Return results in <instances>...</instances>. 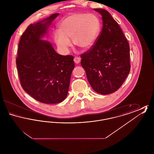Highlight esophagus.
Returning <instances> with one entry per match:
<instances>
[{"label": "esophagus", "mask_w": 154, "mask_h": 154, "mask_svg": "<svg viewBox=\"0 0 154 154\" xmlns=\"http://www.w3.org/2000/svg\"><path fill=\"white\" fill-rule=\"evenodd\" d=\"M81 58L79 57H75L74 58V62L75 63H79L80 62Z\"/></svg>", "instance_id": "1"}]
</instances>
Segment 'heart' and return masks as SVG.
<instances>
[{
  "label": "heart",
  "mask_w": 154,
  "mask_h": 154,
  "mask_svg": "<svg viewBox=\"0 0 154 154\" xmlns=\"http://www.w3.org/2000/svg\"><path fill=\"white\" fill-rule=\"evenodd\" d=\"M101 23L97 16L87 13H75L64 18L59 25V32L54 33L57 45L62 51H68L70 39L84 50L91 48L100 34Z\"/></svg>",
  "instance_id": "heart-1"
}]
</instances>
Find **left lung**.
<instances>
[{
  "label": "left lung",
  "mask_w": 154,
  "mask_h": 154,
  "mask_svg": "<svg viewBox=\"0 0 154 154\" xmlns=\"http://www.w3.org/2000/svg\"><path fill=\"white\" fill-rule=\"evenodd\" d=\"M94 10L102 16V29L94 45L81 55V65L92 89L108 95L121 87L130 72L129 44L107 10Z\"/></svg>",
  "instance_id": "8db88e82"
}]
</instances>
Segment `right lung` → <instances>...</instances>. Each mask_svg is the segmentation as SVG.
Masks as SVG:
<instances>
[{"mask_svg": "<svg viewBox=\"0 0 154 154\" xmlns=\"http://www.w3.org/2000/svg\"><path fill=\"white\" fill-rule=\"evenodd\" d=\"M29 25L18 44L16 65L23 89L40 102L55 104L67 95L74 68L72 55H61L49 42L41 40L48 26L58 15Z\"/></svg>", "mask_w": 154, "mask_h": 154, "instance_id": "obj_1", "label": "right lung"}]
</instances>
